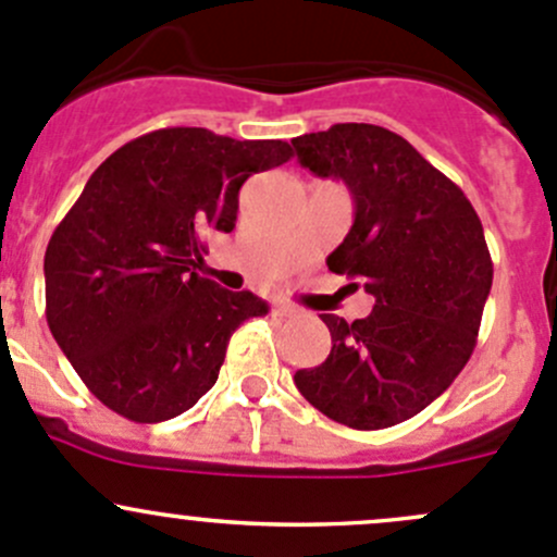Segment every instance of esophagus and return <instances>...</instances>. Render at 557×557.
I'll return each instance as SVG.
<instances>
[{
  "mask_svg": "<svg viewBox=\"0 0 557 557\" xmlns=\"http://www.w3.org/2000/svg\"><path fill=\"white\" fill-rule=\"evenodd\" d=\"M272 312L277 314V318H294V314H299L294 305H285V301H274Z\"/></svg>",
  "mask_w": 557,
  "mask_h": 557,
  "instance_id": "34e87169",
  "label": "esophagus"
}]
</instances>
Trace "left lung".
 <instances>
[{
  "label": "left lung",
  "mask_w": 557,
  "mask_h": 557,
  "mask_svg": "<svg viewBox=\"0 0 557 557\" xmlns=\"http://www.w3.org/2000/svg\"><path fill=\"white\" fill-rule=\"evenodd\" d=\"M294 148L301 166L350 188L356 221L325 263L374 296L352 323L320 314L331 352L294 383L336 423L391 429L440 398L474 352L493 285L480 215L450 177L374 123H336Z\"/></svg>",
  "instance_id": "left-lung-1"
}]
</instances>
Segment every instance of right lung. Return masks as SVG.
I'll list each match as a JSON object with an SVG mask.
<instances>
[{"label":"right lung","mask_w":557,"mask_h":557,"mask_svg":"<svg viewBox=\"0 0 557 557\" xmlns=\"http://www.w3.org/2000/svg\"><path fill=\"white\" fill-rule=\"evenodd\" d=\"M290 156L283 139L172 126L91 174L45 250V318L104 407L161 423L215 385L232 334L267 305L196 272L201 237L232 232L245 180Z\"/></svg>","instance_id":"1"}]
</instances>
